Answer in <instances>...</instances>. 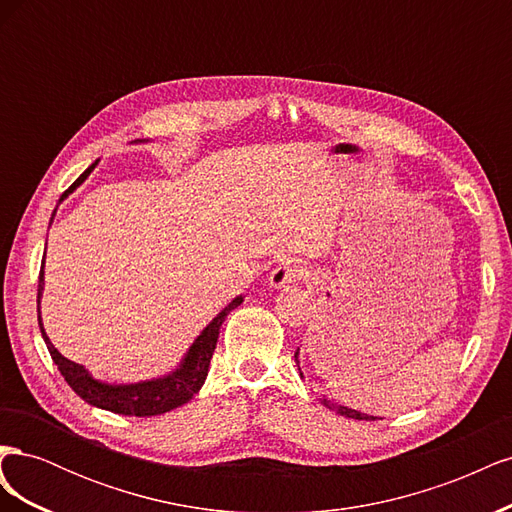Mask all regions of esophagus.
I'll list each match as a JSON object with an SVG mask.
<instances>
[{"instance_id":"1","label":"esophagus","mask_w":512,"mask_h":512,"mask_svg":"<svg viewBox=\"0 0 512 512\" xmlns=\"http://www.w3.org/2000/svg\"><path fill=\"white\" fill-rule=\"evenodd\" d=\"M303 265L299 260H282L277 262L273 267L271 275H269V286L271 288H284L288 284H294L297 280H301L303 275Z\"/></svg>"}]
</instances>
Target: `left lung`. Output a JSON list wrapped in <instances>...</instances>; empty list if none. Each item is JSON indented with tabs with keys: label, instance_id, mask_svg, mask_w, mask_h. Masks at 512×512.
<instances>
[{
	"label": "left lung",
	"instance_id": "left-lung-1",
	"mask_svg": "<svg viewBox=\"0 0 512 512\" xmlns=\"http://www.w3.org/2000/svg\"><path fill=\"white\" fill-rule=\"evenodd\" d=\"M294 361H299V350L294 352ZM301 371V369H299ZM301 378H303V374H301ZM324 404H327V399H324ZM331 410H335L337 414H342V416H348V418H359V421H374V416H367V414H363V412H356V410H352V408H346V406H339V404H327Z\"/></svg>",
	"mask_w": 512,
	"mask_h": 512
}]
</instances>
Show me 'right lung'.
<instances>
[{"label":"right lung","mask_w":512,"mask_h":512,"mask_svg":"<svg viewBox=\"0 0 512 512\" xmlns=\"http://www.w3.org/2000/svg\"><path fill=\"white\" fill-rule=\"evenodd\" d=\"M94 166L96 164H91L85 173L76 179L64 194H61L59 200H64L70 192L79 188L91 170H94ZM42 286H44V271H40V277H38V324L44 337V344L49 348L57 369L61 371V376H64V380L70 384V389L81 399H85L87 404L102 410H111L115 414H126V416H156L188 404V401L200 391V386L205 384L211 356H213L215 344H218L222 322L226 320V316L232 312V309L239 307L243 301V297H237L209 322V327L198 335L188 356H185L183 363L179 365L177 371H173V374L158 380L138 382V384H102L91 378L83 365L72 363L66 359V356H61L57 348L51 344L49 335L44 333L42 320H40Z\"/></svg>","instance_id":"right-lung-1"}]
</instances>
